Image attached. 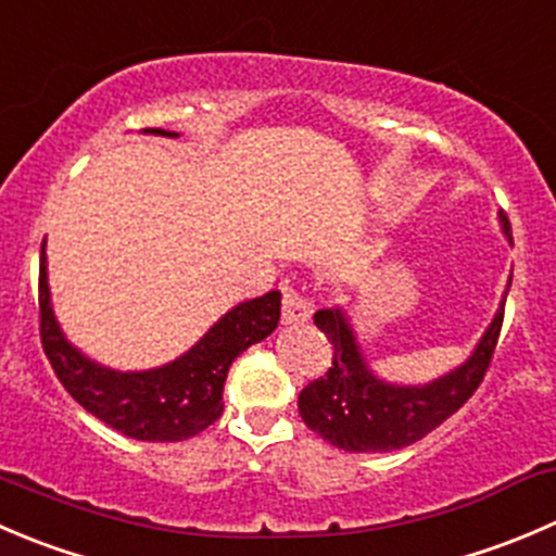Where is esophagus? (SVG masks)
<instances>
[{"instance_id": "1", "label": "esophagus", "mask_w": 556, "mask_h": 556, "mask_svg": "<svg viewBox=\"0 0 556 556\" xmlns=\"http://www.w3.org/2000/svg\"><path fill=\"white\" fill-rule=\"evenodd\" d=\"M312 317V301L301 290L285 288L282 295V323L285 326H299Z\"/></svg>"}]
</instances>
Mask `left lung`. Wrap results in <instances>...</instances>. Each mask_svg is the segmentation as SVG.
I'll return each instance as SVG.
<instances>
[{
    "mask_svg": "<svg viewBox=\"0 0 556 556\" xmlns=\"http://www.w3.org/2000/svg\"><path fill=\"white\" fill-rule=\"evenodd\" d=\"M500 223L510 239V223L505 214H500ZM503 306L478 342L476 353L427 386H393L375 377L361 355L344 312H315V326L333 344V361L326 375L312 380L299 393V415L312 432L350 454H386L413 445L451 418L478 391L497 348Z\"/></svg>",
    "mask_w": 556,
    "mask_h": 556,
    "instance_id": "1",
    "label": "left lung"
}]
</instances>
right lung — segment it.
<instances>
[{"instance_id": "1", "label": "right lung", "mask_w": 556, "mask_h": 556, "mask_svg": "<svg viewBox=\"0 0 556 556\" xmlns=\"http://www.w3.org/2000/svg\"><path fill=\"white\" fill-rule=\"evenodd\" d=\"M154 135H176L147 129ZM40 339L59 382L94 418L147 443H179L201 434L223 415V388L236 355L277 328L282 293L233 306L181 358L149 371H113L94 364L64 339L51 309L46 241L40 250Z\"/></svg>"}]
</instances>
